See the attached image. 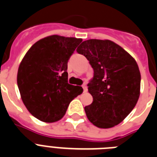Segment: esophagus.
I'll use <instances>...</instances> for the list:
<instances>
[{
  "label": "esophagus",
  "instance_id": "34e87169",
  "mask_svg": "<svg viewBox=\"0 0 157 157\" xmlns=\"http://www.w3.org/2000/svg\"><path fill=\"white\" fill-rule=\"evenodd\" d=\"M82 88H83V92H84V93H86V92H87V87H86V85H83Z\"/></svg>",
  "mask_w": 157,
  "mask_h": 157
}]
</instances>
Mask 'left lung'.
<instances>
[{
    "mask_svg": "<svg viewBox=\"0 0 157 157\" xmlns=\"http://www.w3.org/2000/svg\"><path fill=\"white\" fill-rule=\"evenodd\" d=\"M76 51L87 58L94 72L87 85L93 99L85 107L89 121L100 128L117 125L139 100L141 75L137 63L110 40H86Z\"/></svg>",
    "mask_w": 157,
    "mask_h": 157,
    "instance_id": "left-lung-1",
    "label": "left lung"
}]
</instances>
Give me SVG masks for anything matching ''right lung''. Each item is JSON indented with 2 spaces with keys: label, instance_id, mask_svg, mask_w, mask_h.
Instances as JSON below:
<instances>
[{
  "label": "right lung",
  "instance_id": "1",
  "mask_svg": "<svg viewBox=\"0 0 157 157\" xmlns=\"http://www.w3.org/2000/svg\"><path fill=\"white\" fill-rule=\"evenodd\" d=\"M82 39L54 35L37 41L22 59L17 83L21 100L32 115L44 122L64 117L81 86L67 82V61Z\"/></svg>",
  "mask_w": 157,
  "mask_h": 157
}]
</instances>
